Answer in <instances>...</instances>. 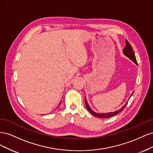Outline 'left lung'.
Instances as JSON below:
<instances>
[{"label":"left lung","instance_id":"8db88e82","mask_svg":"<svg viewBox=\"0 0 153 153\" xmlns=\"http://www.w3.org/2000/svg\"><path fill=\"white\" fill-rule=\"evenodd\" d=\"M123 52L124 54L126 55V57H128L129 59H130L133 62H135L136 64H137V59H136V57H135V53H134V52L133 51V48H132V47L131 46V45L129 44V43L128 42L127 40H126V47H125L123 49ZM133 92L131 94V96L133 95ZM130 97H129V99L130 98ZM128 102L126 104H125L121 109L115 111V112H108V113H104V114H98V113L94 112V111H92L91 110V108H90V106H89V105H88V103L87 102L86 99L85 98V105H86V107H87V110H89V112L92 115H93L94 116L98 117L100 118H107V117H110L114 116V115L119 114V112H121V111H123L124 110V108L126 107V106Z\"/></svg>","mask_w":153,"mask_h":153}]
</instances>
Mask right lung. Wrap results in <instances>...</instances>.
<instances>
[{
    "label": "right lung",
    "mask_w": 153,
    "mask_h": 153,
    "mask_svg": "<svg viewBox=\"0 0 153 153\" xmlns=\"http://www.w3.org/2000/svg\"><path fill=\"white\" fill-rule=\"evenodd\" d=\"M59 104H60V103H59Z\"/></svg>",
    "instance_id": "obj_1"
}]
</instances>
